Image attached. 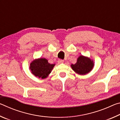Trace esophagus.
<instances>
[{
  "label": "esophagus",
  "instance_id": "34e87169",
  "mask_svg": "<svg viewBox=\"0 0 120 120\" xmlns=\"http://www.w3.org/2000/svg\"><path fill=\"white\" fill-rule=\"evenodd\" d=\"M58 62L59 63V64H62V63L64 62V61L62 60H59L58 61Z\"/></svg>",
  "mask_w": 120,
  "mask_h": 120
}]
</instances>
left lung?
Returning <instances> with one entry per match:
<instances>
[{"label": "left lung", "mask_w": 120, "mask_h": 120, "mask_svg": "<svg viewBox=\"0 0 120 120\" xmlns=\"http://www.w3.org/2000/svg\"><path fill=\"white\" fill-rule=\"evenodd\" d=\"M94 66V62L93 60L82 55L79 56L76 64H71V67L75 73L80 75L88 74L92 70Z\"/></svg>", "instance_id": "8db88e82"}]
</instances>
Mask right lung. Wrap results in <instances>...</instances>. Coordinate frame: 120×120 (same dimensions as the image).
Here are the masks:
<instances>
[{
	"label": "right lung",
	"instance_id": "add662e5",
	"mask_svg": "<svg viewBox=\"0 0 120 120\" xmlns=\"http://www.w3.org/2000/svg\"><path fill=\"white\" fill-rule=\"evenodd\" d=\"M55 64H50L45 58H38L30 64V69L31 73L38 78L45 79L49 76Z\"/></svg>",
	"mask_w": 120,
	"mask_h": 120
}]
</instances>
